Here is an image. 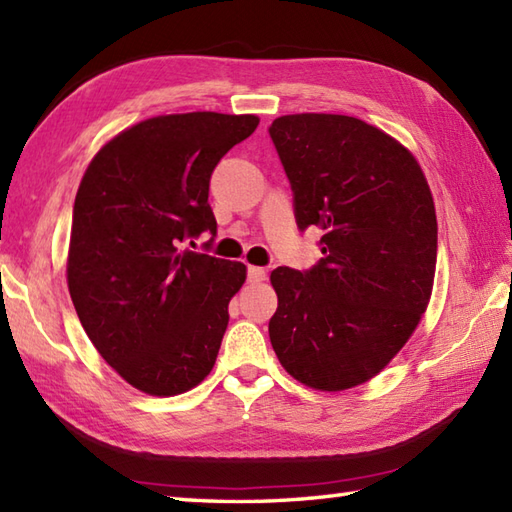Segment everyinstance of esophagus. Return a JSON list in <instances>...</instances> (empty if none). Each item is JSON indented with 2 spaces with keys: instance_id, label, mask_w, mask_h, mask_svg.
Returning <instances> with one entry per match:
<instances>
[{
  "instance_id": "obj_1",
  "label": "esophagus",
  "mask_w": 512,
  "mask_h": 512,
  "mask_svg": "<svg viewBox=\"0 0 512 512\" xmlns=\"http://www.w3.org/2000/svg\"><path fill=\"white\" fill-rule=\"evenodd\" d=\"M266 279V270L259 268V266H248V281L250 284H262Z\"/></svg>"
}]
</instances>
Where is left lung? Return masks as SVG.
<instances>
[{
  "label": "left lung",
  "instance_id": "obj_1",
  "mask_svg": "<svg viewBox=\"0 0 512 512\" xmlns=\"http://www.w3.org/2000/svg\"><path fill=\"white\" fill-rule=\"evenodd\" d=\"M299 228H323L321 262L270 273L268 334L306 387L343 391L383 372L429 306L438 220L416 156L343 114H288L270 125Z\"/></svg>",
  "mask_w": 512,
  "mask_h": 512
}]
</instances>
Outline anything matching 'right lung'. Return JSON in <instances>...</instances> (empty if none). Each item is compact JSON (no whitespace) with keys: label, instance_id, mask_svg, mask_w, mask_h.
<instances>
[{"label":"right lung","instance_id":"right-lung-1","mask_svg":"<svg viewBox=\"0 0 512 512\" xmlns=\"http://www.w3.org/2000/svg\"><path fill=\"white\" fill-rule=\"evenodd\" d=\"M255 114H162L96 151L76 191L68 290L114 372L149 396H178L211 374L242 262L180 250L215 231L209 180Z\"/></svg>","mask_w":512,"mask_h":512}]
</instances>
